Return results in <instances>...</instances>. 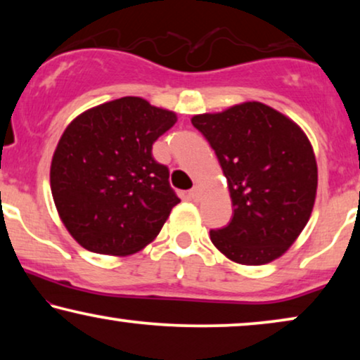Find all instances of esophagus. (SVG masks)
Here are the masks:
<instances>
[{"mask_svg":"<svg viewBox=\"0 0 360 360\" xmlns=\"http://www.w3.org/2000/svg\"><path fill=\"white\" fill-rule=\"evenodd\" d=\"M190 198L195 200V201H198L201 198V188H200L198 185L193 186V188L190 190Z\"/></svg>","mask_w":360,"mask_h":360,"instance_id":"34e87169","label":"esophagus"}]
</instances>
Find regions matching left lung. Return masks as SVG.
Wrapping results in <instances>:
<instances>
[{"label": "left lung", "instance_id": "1", "mask_svg": "<svg viewBox=\"0 0 360 360\" xmlns=\"http://www.w3.org/2000/svg\"><path fill=\"white\" fill-rule=\"evenodd\" d=\"M228 180L234 214L211 243L236 264L264 265L287 252L311 216L318 165L297 122L259 101L191 117Z\"/></svg>", "mask_w": 360, "mask_h": 360}]
</instances>
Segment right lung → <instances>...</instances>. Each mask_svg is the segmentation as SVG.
Returning <instances> with one entry per match:
<instances>
[{"label": "right lung", "instance_id": "1", "mask_svg": "<svg viewBox=\"0 0 360 360\" xmlns=\"http://www.w3.org/2000/svg\"><path fill=\"white\" fill-rule=\"evenodd\" d=\"M175 122L174 111L124 96L67 126L52 157L51 190L63 226L82 248L131 255L157 238L180 200L152 144Z\"/></svg>", "mask_w": 360, "mask_h": 360}]
</instances>
